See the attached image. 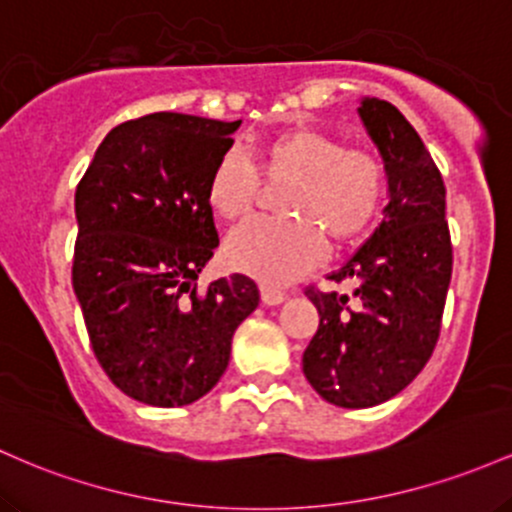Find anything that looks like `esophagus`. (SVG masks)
<instances>
[{"instance_id": "34e87169", "label": "esophagus", "mask_w": 512, "mask_h": 512, "mask_svg": "<svg viewBox=\"0 0 512 512\" xmlns=\"http://www.w3.org/2000/svg\"><path fill=\"white\" fill-rule=\"evenodd\" d=\"M261 300H263V304H268V307H275V304L285 302L287 295L273 285H261Z\"/></svg>"}]
</instances>
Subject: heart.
<instances>
[{
    "mask_svg": "<svg viewBox=\"0 0 512 512\" xmlns=\"http://www.w3.org/2000/svg\"><path fill=\"white\" fill-rule=\"evenodd\" d=\"M268 179H290L283 205L292 217H261L234 229L225 256L237 271L266 283H290L324 261L329 234L350 241L375 222L387 193V171L375 154L343 149L336 137L312 128L280 132L261 149ZM256 169L241 149L217 159L208 203L225 220H244L254 208Z\"/></svg>",
    "mask_w": 512,
    "mask_h": 512,
    "instance_id": "heart-1",
    "label": "heart"
}]
</instances>
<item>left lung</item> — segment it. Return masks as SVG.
Instances as JSON below:
<instances>
[{"instance_id": "8db88e82", "label": "left lung", "mask_w": 512, "mask_h": 512, "mask_svg": "<svg viewBox=\"0 0 512 512\" xmlns=\"http://www.w3.org/2000/svg\"><path fill=\"white\" fill-rule=\"evenodd\" d=\"M358 113L382 154L389 205L372 237L329 275L353 295L307 287L319 329L302 355L307 382L343 409L377 406L416 380L438 343L452 278L445 183L433 157L389 101L365 96Z\"/></svg>"}]
</instances>
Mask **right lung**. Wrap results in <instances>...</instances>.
<instances>
[{"mask_svg":"<svg viewBox=\"0 0 512 512\" xmlns=\"http://www.w3.org/2000/svg\"><path fill=\"white\" fill-rule=\"evenodd\" d=\"M239 125L183 113L120 123L74 193L72 285L91 348L142 404L174 409L208 394L261 300L239 273L198 290L220 244L208 181Z\"/></svg>","mask_w":512,"mask_h":512,"instance_id":"right-lung-1","label":"right lung"}]
</instances>
